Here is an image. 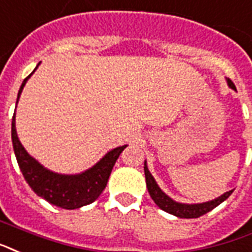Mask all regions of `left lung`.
I'll return each mask as SVG.
<instances>
[{
    "instance_id": "left-lung-1",
    "label": "left lung",
    "mask_w": 252,
    "mask_h": 252,
    "mask_svg": "<svg viewBox=\"0 0 252 252\" xmlns=\"http://www.w3.org/2000/svg\"><path fill=\"white\" fill-rule=\"evenodd\" d=\"M227 83L233 90H235V86H234L231 80L227 79ZM144 173H145V180H147L148 191H149V194H151L152 199L155 201V203L160 207L161 210L166 211V213L173 214V216L180 217V218H198V217L203 216V214H206L210 210H213L220 203L223 202L224 199H227L230 194L233 193V190H228L223 195H220L218 198L205 203H197V205L178 203L176 201H173L172 198H169L168 195L165 194L164 191L158 188V185L155 181V178L152 177V174L148 170L147 164L144 165Z\"/></svg>"
}]
</instances>
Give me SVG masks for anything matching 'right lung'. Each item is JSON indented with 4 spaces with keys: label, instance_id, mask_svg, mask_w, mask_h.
Instances as JSON below:
<instances>
[{
    "label": "right lung",
    "instance_id": "obj_1",
    "mask_svg": "<svg viewBox=\"0 0 252 252\" xmlns=\"http://www.w3.org/2000/svg\"><path fill=\"white\" fill-rule=\"evenodd\" d=\"M32 74L22 82V86L18 91L17 103H18L21 92L24 90V86L26 84V80L32 76ZM11 141H13V148H14L19 169L29 186L34 190V193L45 198L51 205L62 207V209H68V210L90 205L103 193L108 182L109 174L112 172L113 165L120 156V153L124 151V148L126 147V145H123L108 152L95 166L88 169L87 172L76 174V176H64V174L50 172L43 168L38 161L34 160L32 156H29V153L25 151L22 144L19 143L18 136H17L15 113L11 120Z\"/></svg>",
    "mask_w": 252,
    "mask_h": 252
}]
</instances>
